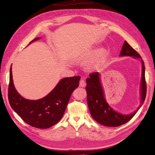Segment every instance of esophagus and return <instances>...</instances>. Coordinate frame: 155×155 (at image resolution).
I'll return each instance as SVG.
<instances>
[{
  "mask_svg": "<svg viewBox=\"0 0 155 155\" xmlns=\"http://www.w3.org/2000/svg\"><path fill=\"white\" fill-rule=\"evenodd\" d=\"M86 82H85V81H84V78H82L81 79V81H80V83H79V86H81V87H85L86 86Z\"/></svg>",
  "mask_w": 155,
  "mask_h": 155,
  "instance_id": "1",
  "label": "esophagus"
}]
</instances>
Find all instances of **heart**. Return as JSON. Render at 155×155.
Masks as SVG:
<instances>
[{"label": "heart", "instance_id": "b5f03b06", "mask_svg": "<svg viewBox=\"0 0 155 155\" xmlns=\"http://www.w3.org/2000/svg\"><path fill=\"white\" fill-rule=\"evenodd\" d=\"M107 54H108L107 51L106 50H105V49H103V50H101V51H100V52L99 53V59L96 62L94 67H97V66H99L100 64H101L103 62V61L105 59L106 56H107ZM96 55H97V52L94 51L92 55H91V57L92 58H94Z\"/></svg>", "mask_w": 155, "mask_h": 155}]
</instances>
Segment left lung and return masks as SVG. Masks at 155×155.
<instances>
[{
  "label": "left lung",
  "instance_id": "1",
  "mask_svg": "<svg viewBox=\"0 0 155 155\" xmlns=\"http://www.w3.org/2000/svg\"><path fill=\"white\" fill-rule=\"evenodd\" d=\"M120 56H131L134 58L141 59L139 53L135 51L126 41L123 45ZM141 103H143L147 95V84L145 80V68L143 59H141ZM86 90L89 110L93 119L99 124L110 127L119 126L128 122L138 111L137 110L130 115H123L116 112L109 106L104 96L98 72L90 74L89 78L86 79Z\"/></svg>",
  "mask_w": 155,
  "mask_h": 155
}]
</instances>
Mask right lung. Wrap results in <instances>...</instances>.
Returning <instances> with one entry per match:
<instances>
[{
	"label": "right lung",
	"mask_w": 155,
	"mask_h": 155,
	"mask_svg": "<svg viewBox=\"0 0 155 155\" xmlns=\"http://www.w3.org/2000/svg\"><path fill=\"white\" fill-rule=\"evenodd\" d=\"M39 39L37 38L32 41ZM80 79V76L64 78L46 96L38 100H29L22 97L15 90L11 67L8 101L27 124L37 128H48L58 123L63 116L72 93L79 86Z\"/></svg>",
	"instance_id": "1"
}]
</instances>
